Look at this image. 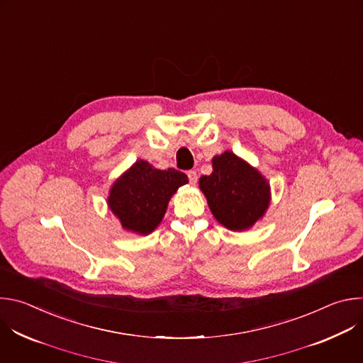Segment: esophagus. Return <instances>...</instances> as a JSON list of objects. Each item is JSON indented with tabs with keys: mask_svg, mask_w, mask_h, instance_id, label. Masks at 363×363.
<instances>
[{
	"mask_svg": "<svg viewBox=\"0 0 363 363\" xmlns=\"http://www.w3.org/2000/svg\"><path fill=\"white\" fill-rule=\"evenodd\" d=\"M186 175H188L189 184L195 185V184H196V181H198V175H196V172H195V171H188V172H186Z\"/></svg>",
	"mask_w": 363,
	"mask_h": 363,
	"instance_id": "obj_1",
	"label": "esophagus"
}]
</instances>
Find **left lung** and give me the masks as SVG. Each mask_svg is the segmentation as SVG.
I'll return each mask as SVG.
<instances>
[{
    "label": "left lung",
    "mask_w": 363,
    "mask_h": 363,
    "mask_svg": "<svg viewBox=\"0 0 363 363\" xmlns=\"http://www.w3.org/2000/svg\"><path fill=\"white\" fill-rule=\"evenodd\" d=\"M199 188L216 220L231 231L251 228L270 203L267 179L231 150L213 158V172L199 178Z\"/></svg>",
    "instance_id": "1"
}]
</instances>
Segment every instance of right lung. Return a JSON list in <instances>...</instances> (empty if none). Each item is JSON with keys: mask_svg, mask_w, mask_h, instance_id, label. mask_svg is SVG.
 <instances>
[{"mask_svg": "<svg viewBox=\"0 0 363 363\" xmlns=\"http://www.w3.org/2000/svg\"><path fill=\"white\" fill-rule=\"evenodd\" d=\"M186 182L184 172L174 168L157 169L139 160L115 181L108 205L122 228L147 235L161 224L171 196Z\"/></svg>", "mask_w": 363, "mask_h": 363, "instance_id": "right-lung-1", "label": "right lung"}]
</instances>
